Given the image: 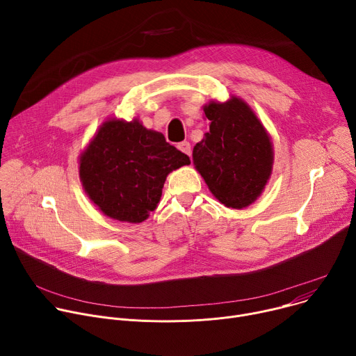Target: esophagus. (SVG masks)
<instances>
[{"instance_id":"obj_1","label":"esophagus","mask_w":356,"mask_h":356,"mask_svg":"<svg viewBox=\"0 0 356 356\" xmlns=\"http://www.w3.org/2000/svg\"><path fill=\"white\" fill-rule=\"evenodd\" d=\"M177 147H179V150H181V152H183V154H186V155L191 156V146H190V143H188L187 140L180 142V143L177 145Z\"/></svg>"}]
</instances>
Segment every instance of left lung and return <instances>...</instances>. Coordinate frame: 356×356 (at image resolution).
<instances>
[{"label":"left lung","instance_id":"8db88e82","mask_svg":"<svg viewBox=\"0 0 356 356\" xmlns=\"http://www.w3.org/2000/svg\"><path fill=\"white\" fill-rule=\"evenodd\" d=\"M211 121L193 149V163L213 195L229 209H245L264 191L273 168V145L242 98L204 106Z\"/></svg>","mask_w":356,"mask_h":356}]
</instances>
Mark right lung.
I'll list each match as a JSON object with an SVG mask.
<instances>
[{
  "label": "right lung",
  "instance_id": "add662e5",
  "mask_svg": "<svg viewBox=\"0 0 356 356\" xmlns=\"http://www.w3.org/2000/svg\"><path fill=\"white\" fill-rule=\"evenodd\" d=\"M190 165L163 134L136 118L108 120L79 158V175L88 198L110 218L138 224L158 207L170 172Z\"/></svg>",
  "mask_w": 356,
  "mask_h": 356
}]
</instances>
